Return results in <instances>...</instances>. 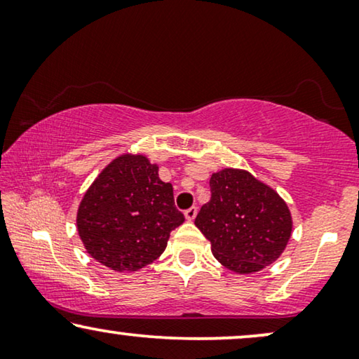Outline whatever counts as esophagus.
Listing matches in <instances>:
<instances>
[{"label": "esophagus", "instance_id": "esophagus-1", "mask_svg": "<svg viewBox=\"0 0 359 359\" xmlns=\"http://www.w3.org/2000/svg\"><path fill=\"white\" fill-rule=\"evenodd\" d=\"M184 215H186V219H188V220H194L196 215H198V208H196V205H193V208H189L188 210H184Z\"/></svg>", "mask_w": 359, "mask_h": 359}]
</instances>
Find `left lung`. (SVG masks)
Wrapping results in <instances>:
<instances>
[{
	"label": "left lung",
	"mask_w": 359,
	"mask_h": 359,
	"mask_svg": "<svg viewBox=\"0 0 359 359\" xmlns=\"http://www.w3.org/2000/svg\"><path fill=\"white\" fill-rule=\"evenodd\" d=\"M209 186L210 201L194 224L212 245L214 257L240 274L276 262L292 232L291 212L276 191L233 168L214 173Z\"/></svg>",
	"instance_id": "obj_1"
}]
</instances>
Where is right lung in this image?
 Returning <instances> with one entry per match:
<instances>
[{"label":"right lung","mask_w":359,"mask_h":359,"mask_svg":"<svg viewBox=\"0 0 359 359\" xmlns=\"http://www.w3.org/2000/svg\"><path fill=\"white\" fill-rule=\"evenodd\" d=\"M184 222L173 186L144 155L112 160L81 199L78 233L86 252L114 271H137L165 252L170 232Z\"/></svg>","instance_id":"1"}]
</instances>
